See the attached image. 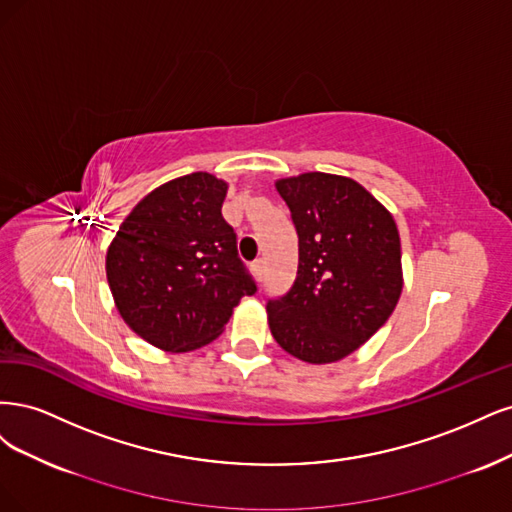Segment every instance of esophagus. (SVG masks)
I'll list each match as a JSON object with an SVG mask.
<instances>
[{"mask_svg":"<svg viewBox=\"0 0 512 512\" xmlns=\"http://www.w3.org/2000/svg\"><path fill=\"white\" fill-rule=\"evenodd\" d=\"M251 268H253L255 278H257L259 283H261V280H263V274H266V261H263V259H255Z\"/></svg>","mask_w":512,"mask_h":512,"instance_id":"obj_1","label":"esophagus"}]
</instances>
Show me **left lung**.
I'll return each instance as SVG.
<instances>
[{"instance_id":"8db88e82","label":"left lung","mask_w":512,"mask_h":512,"mask_svg":"<svg viewBox=\"0 0 512 512\" xmlns=\"http://www.w3.org/2000/svg\"><path fill=\"white\" fill-rule=\"evenodd\" d=\"M298 232V276L268 300L274 340L308 364H332L385 325L402 293L391 212L353 178L306 172L276 180Z\"/></svg>"}]
</instances>
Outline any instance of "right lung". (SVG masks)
I'll use <instances>...</instances> for the list:
<instances>
[{"mask_svg": "<svg viewBox=\"0 0 512 512\" xmlns=\"http://www.w3.org/2000/svg\"><path fill=\"white\" fill-rule=\"evenodd\" d=\"M225 195V180L208 172L174 178L138 202L108 246L117 310L161 351L212 342L244 295L257 291L221 214Z\"/></svg>", "mask_w": 512, "mask_h": 512, "instance_id": "right-lung-1", "label": "right lung"}]
</instances>
